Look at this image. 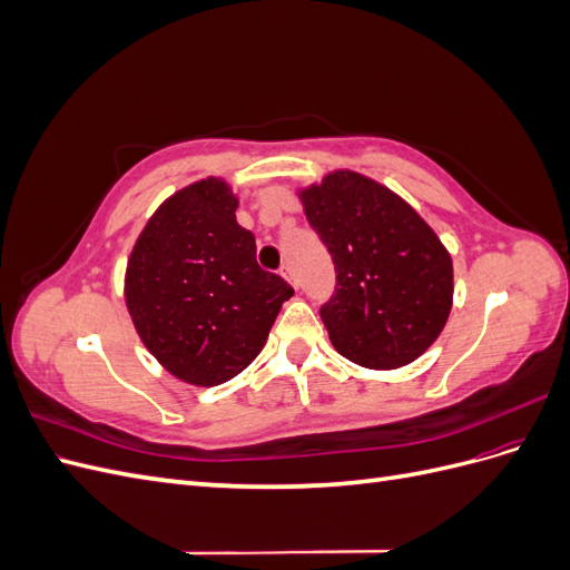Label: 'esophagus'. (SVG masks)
<instances>
[{"label": "esophagus", "mask_w": 570, "mask_h": 570, "mask_svg": "<svg viewBox=\"0 0 570 570\" xmlns=\"http://www.w3.org/2000/svg\"><path fill=\"white\" fill-rule=\"evenodd\" d=\"M281 275H283V278H285L292 287H299V283H297V278H295V273H292L289 266H283V268H281Z\"/></svg>", "instance_id": "obj_1"}]
</instances>
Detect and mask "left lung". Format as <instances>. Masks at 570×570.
Returning <instances> with one entry per match:
<instances>
[{"label": "left lung", "instance_id": "8db88e82", "mask_svg": "<svg viewBox=\"0 0 570 570\" xmlns=\"http://www.w3.org/2000/svg\"><path fill=\"white\" fill-rule=\"evenodd\" d=\"M297 195L337 271L335 295L321 308L333 347L373 371L416 361L454 302L452 256L438 233L406 199L350 168Z\"/></svg>", "mask_w": 570, "mask_h": 570}]
</instances>
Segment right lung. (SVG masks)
<instances>
[{
    "instance_id": "obj_1",
    "label": "right lung",
    "mask_w": 570,
    "mask_h": 570,
    "mask_svg": "<svg viewBox=\"0 0 570 570\" xmlns=\"http://www.w3.org/2000/svg\"><path fill=\"white\" fill-rule=\"evenodd\" d=\"M239 199L216 176L159 204L128 256L124 295L137 335L178 381L228 383L264 350L292 289L256 264Z\"/></svg>"
}]
</instances>
